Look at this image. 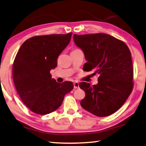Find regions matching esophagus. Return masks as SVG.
<instances>
[{
	"label": "esophagus",
	"instance_id": "1",
	"mask_svg": "<svg viewBox=\"0 0 146 146\" xmlns=\"http://www.w3.org/2000/svg\"><path fill=\"white\" fill-rule=\"evenodd\" d=\"M74 89H78L79 88V83L77 82H74Z\"/></svg>",
	"mask_w": 146,
	"mask_h": 146
}]
</instances>
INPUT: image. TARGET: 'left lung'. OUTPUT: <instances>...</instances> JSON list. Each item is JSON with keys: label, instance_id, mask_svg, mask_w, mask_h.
I'll use <instances>...</instances> for the list:
<instances>
[{"label": "left lung", "instance_id": "8db88e82", "mask_svg": "<svg viewBox=\"0 0 146 146\" xmlns=\"http://www.w3.org/2000/svg\"><path fill=\"white\" fill-rule=\"evenodd\" d=\"M73 39L87 61L84 70H93V74L98 75L96 85H79L85 92L81 106L97 116L111 115L123 106L133 88L129 49L122 40L106 33L74 34Z\"/></svg>", "mask_w": 146, "mask_h": 146}]
</instances>
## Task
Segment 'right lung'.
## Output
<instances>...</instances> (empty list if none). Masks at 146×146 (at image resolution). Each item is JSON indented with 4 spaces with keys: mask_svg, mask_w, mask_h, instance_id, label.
<instances>
[{
    "mask_svg": "<svg viewBox=\"0 0 146 146\" xmlns=\"http://www.w3.org/2000/svg\"><path fill=\"white\" fill-rule=\"evenodd\" d=\"M72 33L39 35L23 42L13 64V79L17 91L26 106L44 115L61 106L64 96L73 89V83L56 82L50 72L70 42Z\"/></svg>",
    "mask_w": 146,
    "mask_h": 146,
    "instance_id": "obj_1",
    "label": "right lung"
}]
</instances>
